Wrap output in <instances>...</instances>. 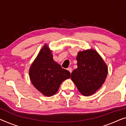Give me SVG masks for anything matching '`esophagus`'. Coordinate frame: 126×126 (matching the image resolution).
Here are the masks:
<instances>
[{"instance_id":"obj_1","label":"esophagus","mask_w":126,"mask_h":126,"mask_svg":"<svg viewBox=\"0 0 126 126\" xmlns=\"http://www.w3.org/2000/svg\"><path fill=\"white\" fill-rule=\"evenodd\" d=\"M67 70H68L69 72H70V74H71V72H72V69L71 67H69V68H67Z\"/></svg>"}]
</instances>
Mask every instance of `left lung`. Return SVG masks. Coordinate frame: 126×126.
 <instances>
[{"instance_id":"8db88e82","label":"left lung","mask_w":126,"mask_h":126,"mask_svg":"<svg viewBox=\"0 0 126 126\" xmlns=\"http://www.w3.org/2000/svg\"><path fill=\"white\" fill-rule=\"evenodd\" d=\"M76 60L78 68L72 72L71 79L81 94L89 96L104 83L108 74V66L92 48L78 52Z\"/></svg>"}]
</instances>
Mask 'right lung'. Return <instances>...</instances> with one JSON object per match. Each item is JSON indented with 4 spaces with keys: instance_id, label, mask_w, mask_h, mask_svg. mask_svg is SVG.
I'll use <instances>...</instances> for the list:
<instances>
[{
    "instance_id": "obj_1",
    "label": "right lung",
    "mask_w": 126,
    "mask_h": 126,
    "mask_svg": "<svg viewBox=\"0 0 126 126\" xmlns=\"http://www.w3.org/2000/svg\"><path fill=\"white\" fill-rule=\"evenodd\" d=\"M52 51L45 44L39 52L29 68L32 83L43 95L50 97L55 94L65 80L70 78V72L62 68L54 61Z\"/></svg>"
}]
</instances>
